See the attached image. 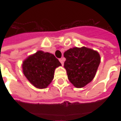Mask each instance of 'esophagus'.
<instances>
[{
  "instance_id": "obj_1",
  "label": "esophagus",
  "mask_w": 121,
  "mask_h": 121,
  "mask_svg": "<svg viewBox=\"0 0 121 121\" xmlns=\"http://www.w3.org/2000/svg\"><path fill=\"white\" fill-rule=\"evenodd\" d=\"M59 60H60V63H61L62 65H63V64H64V61H65V58H61Z\"/></svg>"
}]
</instances>
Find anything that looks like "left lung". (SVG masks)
Listing matches in <instances>:
<instances>
[{"instance_id":"obj_1","label":"left lung","mask_w":121,"mask_h":121,"mask_svg":"<svg viewBox=\"0 0 121 121\" xmlns=\"http://www.w3.org/2000/svg\"><path fill=\"white\" fill-rule=\"evenodd\" d=\"M64 56L68 79L75 87H83L94 79L100 63V54L96 50L74 47L65 51Z\"/></svg>"}]
</instances>
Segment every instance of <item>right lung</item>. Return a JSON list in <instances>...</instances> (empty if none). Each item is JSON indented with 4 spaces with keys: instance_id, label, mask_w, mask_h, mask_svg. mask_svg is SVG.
Here are the masks:
<instances>
[{
    "instance_id": "1",
    "label": "right lung",
    "mask_w": 121,
    "mask_h": 121,
    "mask_svg": "<svg viewBox=\"0 0 121 121\" xmlns=\"http://www.w3.org/2000/svg\"><path fill=\"white\" fill-rule=\"evenodd\" d=\"M61 64L54 55L38 50L23 61L24 75L33 86L38 89L46 88L53 80L56 68Z\"/></svg>"
}]
</instances>
